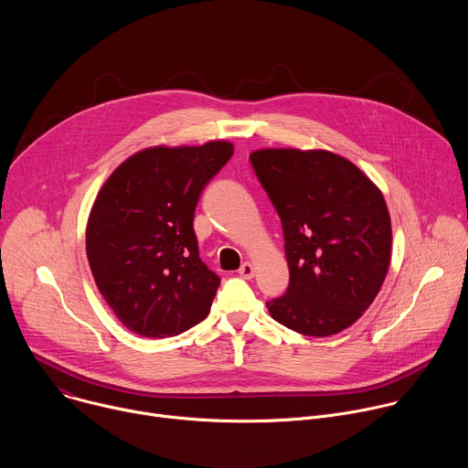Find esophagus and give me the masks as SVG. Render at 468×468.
Listing matches in <instances>:
<instances>
[{
    "mask_svg": "<svg viewBox=\"0 0 468 468\" xmlns=\"http://www.w3.org/2000/svg\"><path fill=\"white\" fill-rule=\"evenodd\" d=\"M253 274H255V269H253L251 262H244L240 269H239V276L244 278V280H251Z\"/></svg>",
    "mask_w": 468,
    "mask_h": 468,
    "instance_id": "esophagus-1",
    "label": "esophagus"
}]
</instances>
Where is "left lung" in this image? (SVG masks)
<instances>
[{
  "instance_id": "8db88e82",
  "label": "left lung",
  "mask_w": 468,
  "mask_h": 468,
  "mask_svg": "<svg viewBox=\"0 0 468 468\" xmlns=\"http://www.w3.org/2000/svg\"><path fill=\"white\" fill-rule=\"evenodd\" d=\"M276 207L289 262L272 318L307 337L350 327L378 296L390 262V217L381 190L325 150L266 148L250 155Z\"/></svg>"
}]
</instances>
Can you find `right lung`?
<instances>
[{
	"mask_svg": "<svg viewBox=\"0 0 468 468\" xmlns=\"http://www.w3.org/2000/svg\"><path fill=\"white\" fill-rule=\"evenodd\" d=\"M231 155L226 141L146 148L98 192L89 264L116 318L137 335L176 337L209 314L220 278L199 259L192 222L199 194Z\"/></svg>",
	"mask_w": 468,
	"mask_h": 468,
	"instance_id": "obj_1",
	"label": "right lung"
}]
</instances>
